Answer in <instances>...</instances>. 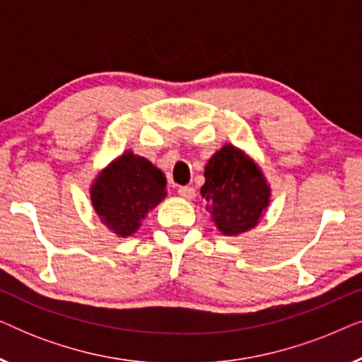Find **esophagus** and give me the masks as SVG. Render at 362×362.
Instances as JSON below:
<instances>
[{
    "label": "esophagus",
    "mask_w": 362,
    "mask_h": 362,
    "mask_svg": "<svg viewBox=\"0 0 362 362\" xmlns=\"http://www.w3.org/2000/svg\"><path fill=\"white\" fill-rule=\"evenodd\" d=\"M177 194L185 197V199H192V197L196 196V189L191 186H180L177 187Z\"/></svg>",
    "instance_id": "34e87169"
}]
</instances>
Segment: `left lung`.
<instances>
[{"mask_svg":"<svg viewBox=\"0 0 362 362\" xmlns=\"http://www.w3.org/2000/svg\"><path fill=\"white\" fill-rule=\"evenodd\" d=\"M204 177L201 196L222 234L237 235L257 226L269 206L270 189L244 153L224 146L207 163Z\"/></svg>","mask_w":362,"mask_h":362,"instance_id":"obj_1","label":"left lung"}]
</instances>
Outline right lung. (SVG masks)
Segmentation results:
<instances>
[{"instance_id":"right-lung-1","label":"right lung","mask_w":362,"mask_h":362,"mask_svg":"<svg viewBox=\"0 0 362 362\" xmlns=\"http://www.w3.org/2000/svg\"><path fill=\"white\" fill-rule=\"evenodd\" d=\"M166 177L141 156L127 151L100 173L92 186V204L107 227L127 237L166 196Z\"/></svg>"}]
</instances>
